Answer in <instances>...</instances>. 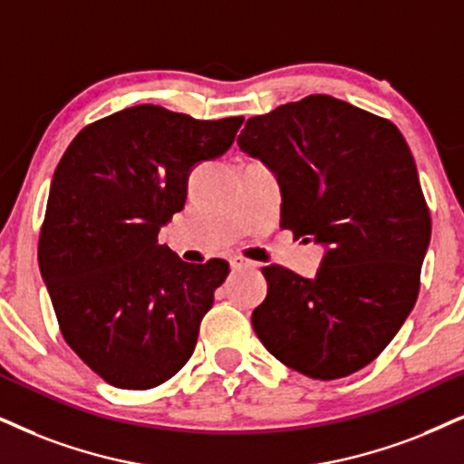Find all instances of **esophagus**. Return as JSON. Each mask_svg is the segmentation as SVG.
Returning a JSON list of instances; mask_svg holds the SVG:
<instances>
[{
    "label": "esophagus",
    "mask_w": 464,
    "mask_h": 464,
    "mask_svg": "<svg viewBox=\"0 0 464 464\" xmlns=\"http://www.w3.org/2000/svg\"><path fill=\"white\" fill-rule=\"evenodd\" d=\"M228 263H231V269H255L256 267L255 261L244 259L242 255H233L231 259H228Z\"/></svg>",
    "instance_id": "obj_1"
}]
</instances>
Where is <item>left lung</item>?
<instances>
[{
    "instance_id": "8db88e82",
    "label": "left lung",
    "mask_w": 464,
    "mask_h": 464,
    "mask_svg": "<svg viewBox=\"0 0 464 464\" xmlns=\"http://www.w3.org/2000/svg\"><path fill=\"white\" fill-rule=\"evenodd\" d=\"M237 145L278 175L283 227L325 246L314 278L263 267L256 336L310 379L357 372L392 343L420 293L430 212L407 140L390 120L314 93L250 117Z\"/></svg>"
}]
</instances>
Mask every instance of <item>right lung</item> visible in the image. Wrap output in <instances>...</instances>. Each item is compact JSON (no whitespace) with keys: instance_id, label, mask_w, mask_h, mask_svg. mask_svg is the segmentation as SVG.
<instances>
[{"instance_id":"obj_1","label":"right lung","mask_w":464,"mask_h":464,"mask_svg":"<svg viewBox=\"0 0 464 464\" xmlns=\"http://www.w3.org/2000/svg\"><path fill=\"white\" fill-rule=\"evenodd\" d=\"M242 121L139 104L85 126L57 164L40 274L63 340L115 388H156L195 351L228 263L181 261L158 231L184 209L192 169L225 154Z\"/></svg>"}]
</instances>
